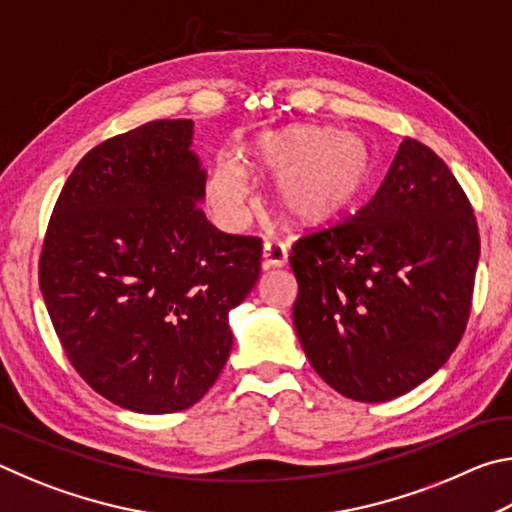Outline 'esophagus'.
Masks as SVG:
<instances>
[{
  "label": "esophagus",
  "instance_id": "1",
  "mask_svg": "<svg viewBox=\"0 0 512 512\" xmlns=\"http://www.w3.org/2000/svg\"><path fill=\"white\" fill-rule=\"evenodd\" d=\"M287 246L280 244V241H266L262 250V266L264 268H280L287 264Z\"/></svg>",
  "mask_w": 512,
  "mask_h": 512
}]
</instances>
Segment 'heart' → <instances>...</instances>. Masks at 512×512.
I'll list each match as a JSON object with an SVG mask.
<instances>
[{
	"instance_id": "obj_1",
	"label": "heart",
	"mask_w": 512,
	"mask_h": 512,
	"mask_svg": "<svg viewBox=\"0 0 512 512\" xmlns=\"http://www.w3.org/2000/svg\"><path fill=\"white\" fill-rule=\"evenodd\" d=\"M273 176V207L296 228L334 223L366 192L372 155L363 137L332 126H284L262 133L221 160L207 180V198L223 219L237 221L246 205V176Z\"/></svg>"
}]
</instances>
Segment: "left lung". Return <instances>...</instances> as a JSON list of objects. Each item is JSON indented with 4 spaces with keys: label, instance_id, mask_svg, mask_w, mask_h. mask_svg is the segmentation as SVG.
Segmentation results:
<instances>
[{
    "label": "left lung",
    "instance_id": "1",
    "mask_svg": "<svg viewBox=\"0 0 512 512\" xmlns=\"http://www.w3.org/2000/svg\"><path fill=\"white\" fill-rule=\"evenodd\" d=\"M479 250L454 173L429 146L404 137L357 214L293 244V325L311 366L357 402L409 393L461 341Z\"/></svg>",
    "mask_w": 512,
    "mask_h": 512
}]
</instances>
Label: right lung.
<instances>
[{"instance_id": "obj_1", "label": "right lung", "mask_w": 512, "mask_h": 512, "mask_svg": "<svg viewBox=\"0 0 512 512\" xmlns=\"http://www.w3.org/2000/svg\"><path fill=\"white\" fill-rule=\"evenodd\" d=\"M192 119H158L76 164L42 244L38 280L74 370L137 413L210 391L232 350L230 309L255 287L262 239L205 219Z\"/></svg>"}]
</instances>
